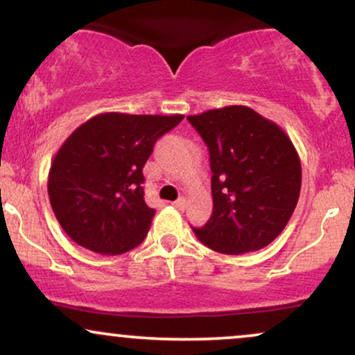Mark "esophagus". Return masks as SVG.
<instances>
[{
    "instance_id": "esophagus-1",
    "label": "esophagus",
    "mask_w": 355,
    "mask_h": 355,
    "mask_svg": "<svg viewBox=\"0 0 355 355\" xmlns=\"http://www.w3.org/2000/svg\"><path fill=\"white\" fill-rule=\"evenodd\" d=\"M173 205H174V207H176V209H178V211H182V209H184V207H186V199H184V198L178 199V200H176V202H173Z\"/></svg>"
}]
</instances>
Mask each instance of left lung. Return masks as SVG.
I'll return each mask as SVG.
<instances>
[{"instance_id":"left-lung-1","label":"left lung","mask_w":355,"mask_h":355,"mask_svg":"<svg viewBox=\"0 0 355 355\" xmlns=\"http://www.w3.org/2000/svg\"><path fill=\"white\" fill-rule=\"evenodd\" d=\"M209 148L214 209L194 229L225 255L255 252L282 234L298 204L301 161L288 135L243 105L187 116Z\"/></svg>"}]
</instances>
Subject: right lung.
Listing matches in <instances>:
<instances>
[{"label":"right lung","instance_id":"obj_1","mask_svg":"<svg viewBox=\"0 0 355 355\" xmlns=\"http://www.w3.org/2000/svg\"><path fill=\"white\" fill-rule=\"evenodd\" d=\"M184 115L100 113L62 143L52 159L47 192L57 220L80 247L121 255L150 230L143 166L157 138Z\"/></svg>","mask_w":355,"mask_h":355}]
</instances>
